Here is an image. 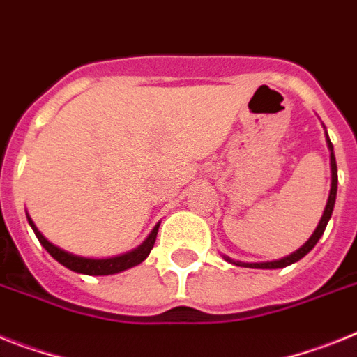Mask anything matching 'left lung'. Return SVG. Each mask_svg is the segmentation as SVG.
Wrapping results in <instances>:
<instances>
[{
    "label": "left lung",
    "instance_id": "8db88e82",
    "mask_svg": "<svg viewBox=\"0 0 357 357\" xmlns=\"http://www.w3.org/2000/svg\"><path fill=\"white\" fill-rule=\"evenodd\" d=\"M326 145H328V151H331V170H332L331 194H328V199H326V206H325V211H323L321 220H319L316 230H314V234L308 238L307 243H305L301 248H298L296 252L290 254V256L281 257V259H278V261L243 263V261H234V259L229 256H223L227 261L234 263V265H238V266H245V268H283V266H289V265H292V263L299 261L301 257L307 256V254L312 250L314 245L319 241V238H321L323 232H325L326 223H328V220H331V215H332V211H334V203H336V194H337V165H336V158H334V146H332L331 139H328V134H326Z\"/></svg>",
    "mask_w": 357,
    "mask_h": 357
}]
</instances>
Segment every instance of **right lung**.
I'll return each mask as SVG.
<instances>
[{
  "label": "right lung",
  "mask_w": 357,
  "mask_h": 357,
  "mask_svg": "<svg viewBox=\"0 0 357 357\" xmlns=\"http://www.w3.org/2000/svg\"><path fill=\"white\" fill-rule=\"evenodd\" d=\"M26 220L29 225L34 230L36 238L40 239V243L43 245L45 250L50 254V256L56 259L58 263H61L63 266H67L70 271L77 272V274H86V275H109V274H118V272L127 271V268H132V266L139 265L142 261H145L146 256L151 254L152 247L155 243V236H158V229H160V223L155 225L152 232L149 234V238L143 241L142 245L134 250L127 254H121V256L116 257H105V259H94V257H82L76 256V254H70L63 248L56 247L54 243H50L49 239L41 234L38 227L34 225V221L31 220V215L26 214Z\"/></svg>",
  "instance_id": "1"
}]
</instances>
